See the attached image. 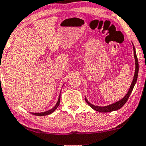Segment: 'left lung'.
<instances>
[{"label": "left lung", "mask_w": 146, "mask_h": 146, "mask_svg": "<svg viewBox=\"0 0 146 146\" xmlns=\"http://www.w3.org/2000/svg\"><path fill=\"white\" fill-rule=\"evenodd\" d=\"M133 45V44H132ZM133 49H134V60H135V72H134V78H133V80L132 84H131L130 87H129V91L127 93L125 96L123 98L120 100L119 101H117L114 103H112L111 105H107V106H103V107H100V106H96V105H92L87 100V99L85 98L86 102H87L88 105L90 106L91 108L94 109L96 111H99V112H103V113H106V112H111L113 111H116V110H119L126 103V102L127 101L128 98H129V96H130L131 93L134 89V86L135 85L136 82H137V78H138V73H139V62H138V59H137V54H136V50L135 48H134V45H133Z\"/></svg>", "instance_id": "8db88e82"}]
</instances>
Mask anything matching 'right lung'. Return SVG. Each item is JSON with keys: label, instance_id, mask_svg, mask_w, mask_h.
<instances>
[{"label": "right lung", "instance_id": "add662e5", "mask_svg": "<svg viewBox=\"0 0 146 146\" xmlns=\"http://www.w3.org/2000/svg\"><path fill=\"white\" fill-rule=\"evenodd\" d=\"M60 96H59L58 100H57V103H56L55 107H52V109H50V110H48V111L40 112V113H33V112H31V113L33 115H35V116H46V115H49V114H50V113H52V112H54V111H55L56 109L58 107L59 105H60Z\"/></svg>", "mask_w": 146, "mask_h": 146}]
</instances>
